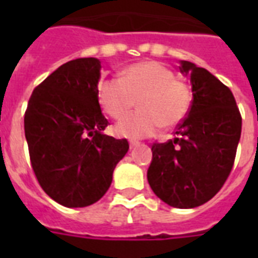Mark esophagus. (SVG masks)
Masks as SVG:
<instances>
[{"mask_svg":"<svg viewBox=\"0 0 258 258\" xmlns=\"http://www.w3.org/2000/svg\"><path fill=\"white\" fill-rule=\"evenodd\" d=\"M137 146H139V142H138V141H130V147H131V149L137 147Z\"/></svg>","mask_w":258,"mask_h":258,"instance_id":"1","label":"esophagus"}]
</instances>
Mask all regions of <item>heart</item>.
I'll list each match as a JSON object with an SVG mask.
<instances>
[{
	"label": "heart",
	"mask_w": 258,
	"mask_h": 258,
	"mask_svg": "<svg viewBox=\"0 0 258 258\" xmlns=\"http://www.w3.org/2000/svg\"><path fill=\"white\" fill-rule=\"evenodd\" d=\"M138 99L137 113L125 116ZM97 100L112 119L119 137L145 138L159 127L172 128L187 116L192 101L190 87L178 80L169 67L158 61H142L127 67L120 78L103 79L97 84Z\"/></svg>",
	"instance_id": "b5f03b06"
}]
</instances>
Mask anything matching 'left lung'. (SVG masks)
<instances>
[{
  "mask_svg": "<svg viewBox=\"0 0 258 258\" xmlns=\"http://www.w3.org/2000/svg\"><path fill=\"white\" fill-rule=\"evenodd\" d=\"M179 70L191 80V107L174 139L151 146L147 179L163 202L191 209L212 200L228 179L242 119L232 91L209 71L190 61H180Z\"/></svg>",
  "mask_w": 258,
  "mask_h": 258,
  "instance_id": "left-lung-1",
  "label": "left lung"
}]
</instances>
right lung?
I'll list each match as a JSON object with an SVG mask.
<instances>
[{
  "label": "right lung",
  "instance_id": "add662e5",
  "mask_svg": "<svg viewBox=\"0 0 258 258\" xmlns=\"http://www.w3.org/2000/svg\"><path fill=\"white\" fill-rule=\"evenodd\" d=\"M100 61L62 64L32 92L24 128L30 163L42 190L66 208H84L104 196L128 151L127 139L103 134L109 124L97 100Z\"/></svg>",
  "mask_w": 258,
  "mask_h": 258
}]
</instances>
